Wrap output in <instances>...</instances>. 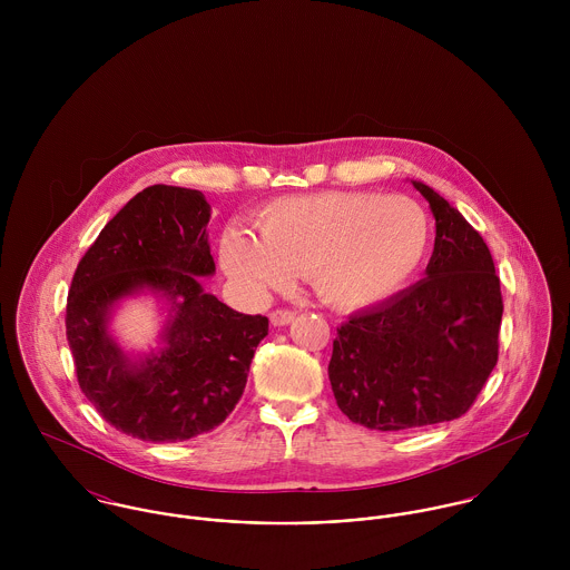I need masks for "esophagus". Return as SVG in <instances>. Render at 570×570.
<instances>
[{
  "label": "esophagus",
  "instance_id": "1",
  "mask_svg": "<svg viewBox=\"0 0 570 570\" xmlns=\"http://www.w3.org/2000/svg\"><path fill=\"white\" fill-rule=\"evenodd\" d=\"M294 318H296L294 309H276L269 314V323L274 326L289 325Z\"/></svg>",
  "mask_w": 570,
  "mask_h": 570
}]
</instances>
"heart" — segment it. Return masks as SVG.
<instances>
[{
    "mask_svg": "<svg viewBox=\"0 0 570 570\" xmlns=\"http://www.w3.org/2000/svg\"><path fill=\"white\" fill-rule=\"evenodd\" d=\"M428 244L430 219L414 199L323 190L269 204L258 217V237L226 230L222 263L254 294L287 289L298 274H312L328 305L366 309L406 285Z\"/></svg>",
    "mask_w": 570,
    "mask_h": 570,
    "instance_id": "obj_1",
    "label": "heart"
}]
</instances>
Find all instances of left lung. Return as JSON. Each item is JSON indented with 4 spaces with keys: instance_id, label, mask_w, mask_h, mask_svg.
Masks as SVG:
<instances>
[{
    "instance_id": "8db88e82",
    "label": "left lung",
    "mask_w": 570,
    "mask_h": 570,
    "mask_svg": "<svg viewBox=\"0 0 570 570\" xmlns=\"http://www.w3.org/2000/svg\"><path fill=\"white\" fill-rule=\"evenodd\" d=\"M436 237L425 278L337 328L328 380L337 407L395 432L465 414L498 362L500 278L483 237L423 181Z\"/></svg>"
}]
</instances>
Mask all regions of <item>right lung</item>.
<instances>
[{"label":"right lung","mask_w":570,"mask_h":570,"mask_svg":"<svg viewBox=\"0 0 570 570\" xmlns=\"http://www.w3.org/2000/svg\"><path fill=\"white\" fill-rule=\"evenodd\" d=\"M199 190L156 184L138 193L89 245L72 278L66 333L85 397L116 430L177 443L210 432L239 404L265 316L204 292L215 274ZM149 288L171 303L164 348L131 361L106 331L112 307Z\"/></svg>","instance_id":"1"}]
</instances>
